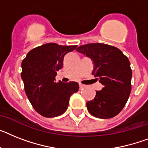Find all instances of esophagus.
I'll return each mask as SVG.
<instances>
[{"instance_id":"34e87169","label":"esophagus","mask_w":148,"mask_h":148,"mask_svg":"<svg viewBox=\"0 0 148 148\" xmlns=\"http://www.w3.org/2000/svg\"><path fill=\"white\" fill-rule=\"evenodd\" d=\"M79 85H80V88H84V87H85V86H86V85H84V84H80Z\"/></svg>"}]
</instances>
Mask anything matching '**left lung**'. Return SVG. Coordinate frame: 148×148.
I'll return each instance as SVG.
<instances>
[{
  "mask_svg": "<svg viewBox=\"0 0 148 148\" xmlns=\"http://www.w3.org/2000/svg\"><path fill=\"white\" fill-rule=\"evenodd\" d=\"M77 51L92 59V75L103 85L95 98L86 102L89 112L101 119L116 116L131 92L132 72L129 59L118 48L105 43H88Z\"/></svg>",
  "mask_w": 148,
  "mask_h": 148,
  "instance_id": "1",
  "label": "left lung"
}]
</instances>
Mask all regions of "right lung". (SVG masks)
Returning <instances> with one entry per match:
<instances>
[{
	"instance_id": "right-lung-1",
	"label": "right lung",
	"mask_w": 148,
	"mask_h": 148,
	"mask_svg": "<svg viewBox=\"0 0 148 148\" xmlns=\"http://www.w3.org/2000/svg\"><path fill=\"white\" fill-rule=\"evenodd\" d=\"M77 45L49 43L29 51L22 62V77L28 100L34 110L45 117H55L66 111L70 96L79 90L77 82L56 83L64 56Z\"/></svg>"
}]
</instances>
